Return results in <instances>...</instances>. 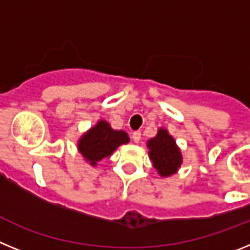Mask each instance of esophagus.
Listing matches in <instances>:
<instances>
[{"label":"esophagus","instance_id":"obj_1","mask_svg":"<svg viewBox=\"0 0 250 250\" xmlns=\"http://www.w3.org/2000/svg\"><path fill=\"white\" fill-rule=\"evenodd\" d=\"M132 140H134V143H140L141 140V132L140 131H134L132 132Z\"/></svg>","mask_w":250,"mask_h":250}]
</instances>
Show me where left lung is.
<instances>
[{"label": "left lung", "instance_id": "1", "mask_svg": "<svg viewBox=\"0 0 250 250\" xmlns=\"http://www.w3.org/2000/svg\"><path fill=\"white\" fill-rule=\"evenodd\" d=\"M149 156L160 176L175 174L183 163L182 151L167 129H159L155 138L147 141Z\"/></svg>", "mask_w": 250, "mask_h": 250}]
</instances>
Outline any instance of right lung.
<instances>
[{"instance_id": "obj_1", "label": "right lung", "mask_w": 250, "mask_h": 250, "mask_svg": "<svg viewBox=\"0 0 250 250\" xmlns=\"http://www.w3.org/2000/svg\"><path fill=\"white\" fill-rule=\"evenodd\" d=\"M129 141V136L124 130H114L107 121L100 120L81 136L77 149L85 160L95 167L98 161L110 156L120 145L127 144Z\"/></svg>"}]
</instances>
